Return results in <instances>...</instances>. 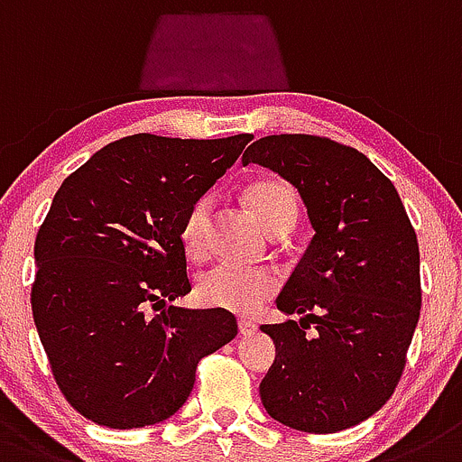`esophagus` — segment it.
<instances>
[{"label":"esophagus","mask_w":462,"mask_h":462,"mask_svg":"<svg viewBox=\"0 0 462 462\" xmlns=\"http://www.w3.org/2000/svg\"><path fill=\"white\" fill-rule=\"evenodd\" d=\"M257 331V324L251 322V319H239V334L241 336H251Z\"/></svg>","instance_id":"obj_1"}]
</instances>
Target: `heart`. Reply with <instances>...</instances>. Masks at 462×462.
Returning <instances> with one entry per match:
<instances>
[{
	"instance_id": "1",
	"label": "heart",
	"mask_w": 462,
	"mask_h": 462,
	"mask_svg": "<svg viewBox=\"0 0 462 462\" xmlns=\"http://www.w3.org/2000/svg\"><path fill=\"white\" fill-rule=\"evenodd\" d=\"M246 200L260 223L272 235L292 230L297 223V195L282 180H257L246 189ZM214 198L200 195L181 218L180 239L186 255L205 257L209 251V227ZM278 288V278L267 269H248L235 262H221L198 281V297L211 309L232 313H255Z\"/></svg>"
}]
</instances>
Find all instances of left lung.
Listing matches in <instances>:
<instances>
[{
	"mask_svg": "<svg viewBox=\"0 0 462 462\" xmlns=\"http://www.w3.org/2000/svg\"><path fill=\"white\" fill-rule=\"evenodd\" d=\"M241 163L288 180L315 230L276 299L303 318L262 324L278 352L262 405L303 433L356 426L392 398L405 368L421 313L417 232L392 181L355 147L282 133L255 140Z\"/></svg>",
	"mask_w": 462,
	"mask_h": 462,
	"instance_id": "left-lung-1",
	"label": "left lung"
}]
</instances>
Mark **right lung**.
<instances>
[{
	"label": "right lung",
	"instance_id": "right-lung-1",
	"mask_svg": "<svg viewBox=\"0 0 462 462\" xmlns=\"http://www.w3.org/2000/svg\"><path fill=\"white\" fill-rule=\"evenodd\" d=\"M251 140L138 133L94 153L55 193L34 244L32 313L57 386L82 417L119 430L172 417L202 356L236 336L230 310L165 301L190 292L186 209Z\"/></svg>",
	"mask_w": 462,
	"mask_h": 462
}]
</instances>
